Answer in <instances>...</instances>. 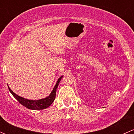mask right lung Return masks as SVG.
Here are the masks:
<instances>
[{
    "label": "right lung",
    "mask_w": 134,
    "mask_h": 134,
    "mask_svg": "<svg viewBox=\"0 0 134 134\" xmlns=\"http://www.w3.org/2000/svg\"><path fill=\"white\" fill-rule=\"evenodd\" d=\"M63 76H62L61 77H59V78L57 82H56V84L55 85L54 87L53 88V90L52 91L50 95L48 97H46L44 98H42V99L37 100H28L26 99V98H23V97L18 96L17 94H16L15 93L11 90V89L9 88L8 86V89L10 91V93H12V95L19 101L20 104L24 106L25 107L27 108L30 109H34V110H38V109H44L45 108H47L48 107H49L51 104H52V102L54 100L55 98H56V90H57L58 87V85L59 82H60L61 79L62 78Z\"/></svg>",
    "instance_id": "1"
}]
</instances>
